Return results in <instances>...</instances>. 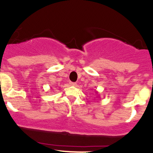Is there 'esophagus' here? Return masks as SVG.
Listing matches in <instances>:
<instances>
[{
    "label": "esophagus",
    "instance_id": "34e87169",
    "mask_svg": "<svg viewBox=\"0 0 153 153\" xmlns=\"http://www.w3.org/2000/svg\"><path fill=\"white\" fill-rule=\"evenodd\" d=\"M69 84H70V85H72V86H76L77 85L76 83H74V82H70V83H69Z\"/></svg>",
    "mask_w": 153,
    "mask_h": 153
}]
</instances>
